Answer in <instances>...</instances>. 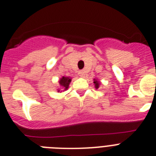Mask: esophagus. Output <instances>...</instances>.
Wrapping results in <instances>:
<instances>
[{
    "mask_svg": "<svg viewBox=\"0 0 156 156\" xmlns=\"http://www.w3.org/2000/svg\"><path fill=\"white\" fill-rule=\"evenodd\" d=\"M78 75L80 76V77H83V75H84V71H83V70L78 71Z\"/></svg>",
    "mask_w": 156,
    "mask_h": 156,
    "instance_id": "34e87169",
    "label": "esophagus"
}]
</instances>
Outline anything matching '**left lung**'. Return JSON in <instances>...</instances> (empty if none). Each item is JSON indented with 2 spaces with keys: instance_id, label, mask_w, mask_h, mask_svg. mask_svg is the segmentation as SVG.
Returning a JSON list of instances; mask_svg holds the SVG:
<instances>
[{
  "instance_id": "obj_1",
  "label": "left lung",
  "mask_w": 156,
  "mask_h": 156,
  "mask_svg": "<svg viewBox=\"0 0 156 156\" xmlns=\"http://www.w3.org/2000/svg\"><path fill=\"white\" fill-rule=\"evenodd\" d=\"M94 85H95L96 89H98V87H99V82H98V81L94 79Z\"/></svg>"
}]
</instances>
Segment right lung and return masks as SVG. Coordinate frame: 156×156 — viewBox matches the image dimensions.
Returning <instances> with one entry per match:
<instances>
[{"instance_id": "obj_1", "label": "right lung", "mask_w": 156, "mask_h": 156, "mask_svg": "<svg viewBox=\"0 0 156 156\" xmlns=\"http://www.w3.org/2000/svg\"><path fill=\"white\" fill-rule=\"evenodd\" d=\"M71 82V78H68V77H62L59 81V84L62 87V88L64 90H67L69 87V85ZM59 91V90H58Z\"/></svg>"}]
</instances>
